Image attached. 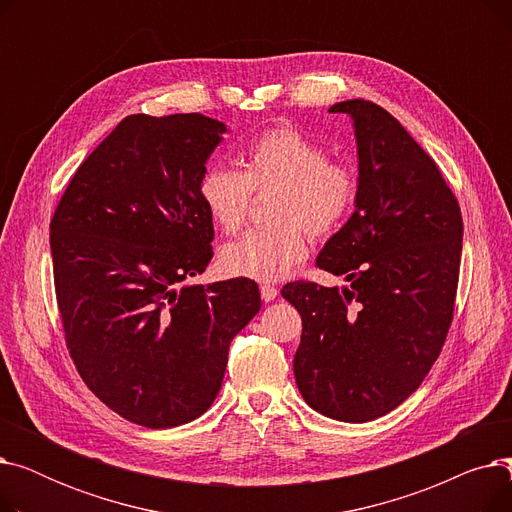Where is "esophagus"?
Here are the masks:
<instances>
[{
    "mask_svg": "<svg viewBox=\"0 0 512 512\" xmlns=\"http://www.w3.org/2000/svg\"><path fill=\"white\" fill-rule=\"evenodd\" d=\"M261 299L265 301V303H270V301H274L276 297H278V288L276 286H270V284H261Z\"/></svg>",
    "mask_w": 512,
    "mask_h": 512,
    "instance_id": "esophagus-1",
    "label": "esophagus"
}]
</instances>
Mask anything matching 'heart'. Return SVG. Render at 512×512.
Listing matches in <instances>:
<instances>
[{
	"mask_svg": "<svg viewBox=\"0 0 512 512\" xmlns=\"http://www.w3.org/2000/svg\"><path fill=\"white\" fill-rule=\"evenodd\" d=\"M253 191H278L272 218L280 226L230 242L220 265L232 278L276 282L305 261V230L321 238L344 224L359 195V174L346 161L330 159V151L303 130L274 126L245 151V170L209 166L199 178L205 211L228 234L245 226Z\"/></svg>",
	"mask_w": 512,
	"mask_h": 512,
	"instance_id": "heart-1",
	"label": "heart"
}]
</instances>
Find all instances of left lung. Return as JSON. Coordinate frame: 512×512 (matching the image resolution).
Wrapping results in <instances>:
<instances>
[{"mask_svg":"<svg viewBox=\"0 0 512 512\" xmlns=\"http://www.w3.org/2000/svg\"><path fill=\"white\" fill-rule=\"evenodd\" d=\"M330 112L353 118L359 195L317 267L351 286L299 280L282 297L303 319L294 378L305 402L326 417L365 423L405 402L442 351L463 218L436 161L384 107L348 99Z\"/></svg>","mask_w":512,"mask_h":512,"instance_id":"obj_1","label":"left lung"}]
</instances>
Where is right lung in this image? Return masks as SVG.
<instances>
[{
  "label": "right lung",
  "mask_w": 512,
  "mask_h": 512,
  "mask_svg": "<svg viewBox=\"0 0 512 512\" xmlns=\"http://www.w3.org/2000/svg\"><path fill=\"white\" fill-rule=\"evenodd\" d=\"M226 124L124 118L80 164L49 224L70 357L124 419L166 429L218 396L232 338L261 309L253 280L184 284L213 257L199 178Z\"/></svg>",
  "instance_id": "add662e5"
}]
</instances>
